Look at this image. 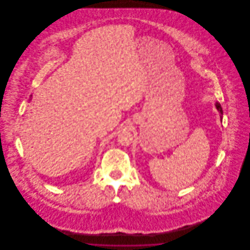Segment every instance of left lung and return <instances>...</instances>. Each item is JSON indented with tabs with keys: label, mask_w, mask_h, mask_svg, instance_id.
I'll return each instance as SVG.
<instances>
[{
	"label": "left lung",
	"mask_w": 250,
	"mask_h": 250,
	"mask_svg": "<svg viewBox=\"0 0 250 250\" xmlns=\"http://www.w3.org/2000/svg\"><path fill=\"white\" fill-rule=\"evenodd\" d=\"M215 107H216V108H217V110L219 111V113L221 114L220 118L222 119V114H223V110H222V107H221V106H220V104H219V103H217V102H216V104H215Z\"/></svg>",
	"instance_id": "obj_1"
}]
</instances>
